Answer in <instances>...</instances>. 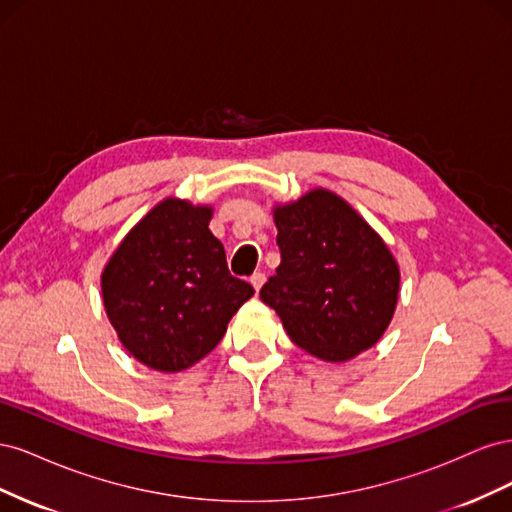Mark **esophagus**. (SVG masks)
Instances as JSON below:
<instances>
[{
    "label": "esophagus",
    "mask_w": 512,
    "mask_h": 512,
    "mask_svg": "<svg viewBox=\"0 0 512 512\" xmlns=\"http://www.w3.org/2000/svg\"><path fill=\"white\" fill-rule=\"evenodd\" d=\"M265 280H267L265 273H254V275L250 277V284H252V286H254V290L258 292V290L262 288V284H265Z\"/></svg>",
    "instance_id": "1"
}]
</instances>
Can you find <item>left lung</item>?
I'll return each mask as SVG.
<instances>
[{
  "mask_svg": "<svg viewBox=\"0 0 512 512\" xmlns=\"http://www.w3.org/2000/svg\"><path fill=\"white\" fill-rule=\"evenodd\" d=\"M282 262L260 299L290 339L342 363L374 346L395 314L399 267L342 196L316 188L273 209Z\"/></svg>",
  "mask_w": 512,
  "mask_h": 512,
  "instance_id": "obj_1",
  "label": "left lung"
}]
</instances>
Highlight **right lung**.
Masks as SVG:
<instances>
[{
	"label": "right lung",
	"instance_id": "obj_1",
	"mask_svg": "<svg viewBox=\"0 0 512 512\" xmlns=\"http://www.w3.org/2000/svg\"><path fill=\"white\" fill-rule=\"evenodd\" d=\"M213 209L166 198L102 271L106 316L136 361L175 374L207 356L254 288L232 277L209 230Z\"/></svg>",
	"mask_w": 512,
	"mask_h": 512
}]
</instances>
